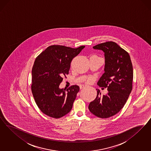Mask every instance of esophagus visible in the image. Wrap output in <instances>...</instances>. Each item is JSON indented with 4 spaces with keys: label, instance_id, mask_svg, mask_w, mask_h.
I'll return each mask as SVG.
<instances>
[{
    "label": "esophagus",
    "instance_id": "1",
    "mask_svg": "<svg viewBox=\"0 0 151 151\" xmlns=\"http://www.w3.org/2000/svg\"><path fill=\"white\" fill-rule=\"evenodd\" d=\"M86 87V85H81V86H80V89H82L83 88H84V87Z\"/></svg>",
    "mask_w": 151,
    "mask_h": 151
}]
</instances>
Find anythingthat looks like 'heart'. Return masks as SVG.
I'll list each match as a JSON object with an SVG mask.
<instances>
[{
    "label": "heart",
    "mask_w": 151,
    "mask_h": 151,
    "mask_svg": "<svg viewBox=\"0 0 151 151\" xmlns=\"http://www.w3.org/2000/svg\"><path fill=\"white\" fill-rule=\"evenodd\" d=\"M93 57H96V58H97V56H93ZM92 81V78H88L87 79V82H91Z\"/></svg>",
    "instance_id": "1"
}]
</instances>
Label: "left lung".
I'll return each mask as SVG.
<instances>
[{"label":"left lung","mask_w":151,"mask_h":151,"mask_svg":"<svg viewBox=\"0 0 151 151\" xmlns=\"http://www.w3.org/2000/svg\"><path fill=\"white\" fill-rule=\"evenodd\" d=\"M93 48L105 54V72L97 85L107 88L108 92L101 96L100 91L96 89V99L90 103L88 109L97 117L107 119L117 114L128 99L132 89V64L128 52L114 42H104Z\"/></svg>","instance_id":"obj_1"}]
</instances>
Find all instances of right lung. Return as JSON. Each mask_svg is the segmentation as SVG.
I'll use <instances>...</instances> for the list:
<instances>
[{
  "mask_svg": "<svg viewBox=\"0 0 151 151\" xmlns=\"http://www.w3.org/2000/svg\"><path fill=\"white\" fill-rule=\"evenodd\" d=\"M85 47L50 46L36 58L32 69V91L37 106L44 114L59 119L72 109L80 87L73 85L65 90L59 85L69 74L72 60Z\"/></svg>",
  "mask_w": 151,
  "mask_h": 151,
  "instance_id": "1",
  "label": "right lung"
}]
</instances>
